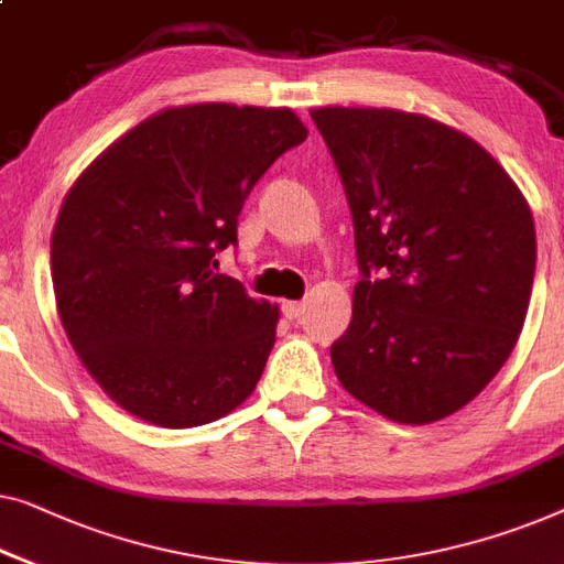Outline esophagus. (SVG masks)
<instances>
[{
	"instance_id": "obj_1",
	"label": "esophagus",
	"mask_w": 564,
	"mask_h": 564,
	"mask_svg": "<svg viewBox=\"0 0 564 564\" xmlns=\"http://www.w3.org/2000/svg\"><path fill=\"white\" fill-rule=\"evenodd\" d=\"M282 313L284 317H290V321H300L302 313H305V302H282Z\"/></svg>"
}]
</instances>
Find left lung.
Returning <instances> with one entry per match:
<instances>
[{
    "mask_svg": "<svg viewBox=\"0 0 564 564\" xmlns=\"http://www.w3.org/2000/svg\"><path fill=\"white\" fill-rule=\"evenodd\" d=\"M310 117L346 187L364 274L348 330L330 346L336 377L391 422L451 417L501 371L524 328L532 208L491 152L424 113L321 106Z\"/></svg>",
    "mask_w": 564,
    "mask_h": 564,
    "instance_id": "obj_1",
    "label": "left lung"
}]
</instances>
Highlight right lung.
<instances>
[{
  "label": "right lung",
  "mask_w": 564,
  "mask_h": 564,
  "mask_svg": "<svg viewBox=\"0 0 564 564\" xmlns=\"http://www.w3.org/2000/svg\"><path fill=\"white\" fill-rule=\"evenodd\" d=\"M307 140L288 106H167L76 177L51 239L65 336L104 394L158 427L221 420L247 402L280 307L218 274L267 167Z\"/></svg>",
  "instance_id": "add662e5"
}]
</instances>
